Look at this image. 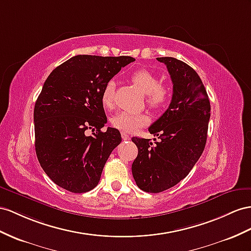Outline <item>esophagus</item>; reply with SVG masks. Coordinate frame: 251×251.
I'll return each instance as SVG.
<instances>
[{"label": "esophagus", "instance_id": "obj_1", "mask_svg": "<svg viewBox=\"0 0 251 251\" xmlns=\"http://www.w3.org/2000/svg\"><path fill=\"white\" fill-rule=\"evenodd\" d=\"M121 136H122V139H123L124 141H127V140H130V137L128 136V134L126 133V132H124V131H122L121 132Z\"/></svg>", "mask_w": 251, "mask_h": 251}]
</instances>
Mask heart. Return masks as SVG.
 Returning <instances> with one entry per match:
<instances>
[{"instance_id":"heart-1","label":"heart","mask_w":251,"mask_h":251,"mask_svg":"<svg viewBox=\"0 0 251 251\" xmlns=\"http://www.w3.org/2000/svg\"><path fill=\"white\" fill-rule=\"evenodd\" d=\"M131 81L136 85L141 91L146 94V100L152 108H160L168 102L171 91L170 89L159 83V78L151 71L146 69H139L131 74ZM114 90L115 82L109 80L101 91L100 100L101 104L106 108H111L114 102ZM113 127L119 130L132 132L138 128L144 126L149 118L145 114L136 113L130 111H120L115 113L110 120Z\"/></svg>"}]
</instances>
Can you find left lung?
<instances>
[{
    "label": "left lung",
    "instance_id": "obj_1",
    "mask_svg": "<svg viewBox=\"0 0 251 251\" xmlns=\"http://www.w3.org/2000/svg\"><path fill=\"white\" fill-rule=\"evenodd\" d=\"M168 68L173 82L169 108L149 131L160 139L133 137L138 156L131 165L138 187L160 193L188 176L201 158L207 142L210 100L201 77L187 63L174 57H159Z\"/></svg>",
    "mask_w": 251,
    "mask_h": 251
}]
</instances>
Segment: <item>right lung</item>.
<instances>
[{
  "label": "right lung",
  "mask_w": 251,
  "mask_h": 251,
  "mask_svg": "<svg viewBox=\"0 0 251 251\" xmlns=\"http://www.w3.org/2000/svg\"><path fill=\"white\" fill-rule=\"evenodd\" d=\"M136 59L77 55L53 70L34 110L37 158L60 188L85 193L98 185L111 151L122 141L107 123L100 95L106 83ZM90 129L97 132L87 136Z\"/></svg>",
  "instance_id": "1"
}]
</instances>
